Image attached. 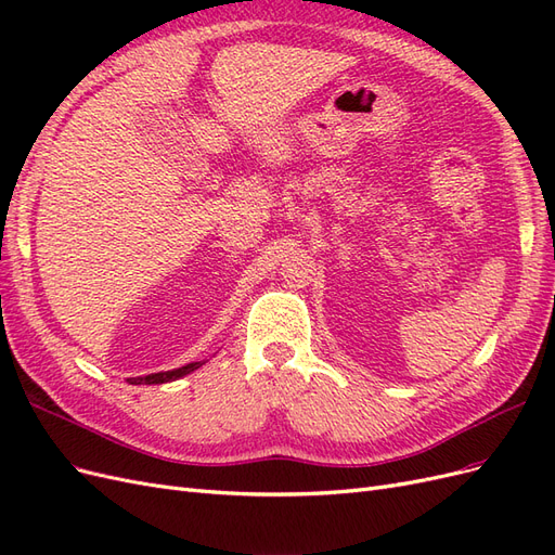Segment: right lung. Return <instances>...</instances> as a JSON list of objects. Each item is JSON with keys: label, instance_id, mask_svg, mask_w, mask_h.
Here are the masks:
<instances>
[{"label": "right lung", "instance_id": "1", "mask_svg": "<svg viewBox=\"0 0 555 555\" xmlns=\"http://www.w3.org/2000/svg\"><path fill=\"white\" fill-rule=\"evenodd\" d=\"M206 361H194V363H188V365H180V367H173V371H162V373H150V375H143V377H129L127 382L129 384H166V382H176L184 375L194 373L196 367L204 365Z\"/></svg>", "mask_w": 555, "mask_h": 555}]
</instances>
